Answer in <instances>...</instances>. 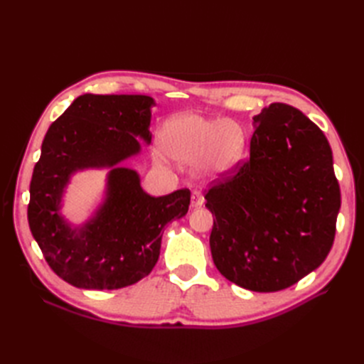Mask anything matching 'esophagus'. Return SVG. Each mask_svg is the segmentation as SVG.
Segmentation results:
<instances>
[{"instance_id":"1","label":"esophagus","mask_w":364,"mask_h":364,"mask_svg":"<svg viewBox=\"0 0 364 364\" xmlns=\"http://www.w3.org/2000/svg\"><path fill=\"white\" fill-rule=\"evenodd\" d=\"M203 202H205V199H203V196H202L199 191H194V193L191 194V208H193V209L200 208V206L203 205Z\"/></svg>"}]
</instances>
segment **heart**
Instances as JSON below:
<instances>
[{"label": "heart", "instance_id": "obj_1", "mask_svg": "<svg viewBox=\"0 0 364 364\" xmlns=\"http://www.w3.org/2000/svg\"><path fill=\"white\" fill-rule=\"evenodd\" d=\"M161 144L176 162H197L202 176L225 178L245 161L249 139L246 129L237 121L188 114L164 126Z\"/></svg>", "mask_w": 364, "mask_h": 364}]
</instances>
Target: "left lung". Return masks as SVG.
<instances>
[{"mask_svg":"<svg viewBox=\"0 0 364 364\" xmlns=\"http://www.w3.org/2000/svg\"><path fill=\"white\" fill-rule=\"evenodd\" d=\"M205 199L218 272L252 291L287 289L333 247L340 186L329 142L296 107L272 103L253 117L250 158Z\"/></svg>","mask_w":364,"mask_h":364,"instance_id":"8db88e82","label":"left lung"}]
</instances>
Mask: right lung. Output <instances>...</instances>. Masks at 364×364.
<instances>
[{
  "label": "right lung",
  "mask_w": 364,
  "mask_h": 364,
  "mask_svg": "<svg viewBox=\"0 0 364 364\" xmlns=\"http://www.w3.org/2000/svg\"><path fill=\"white\" fill-rule=\"evenodd\" d=\"M149 95L77 97L50 126L30 182L28 226L59 278L86 290H115L146 278L161 253L164 229L188 213L190 190L153 197L121 162L151 142ZM109 168L104 202L83 225L61 214L70 178Z\"/></svg>",
  "instance_id": "add662e5"
}]
</instances>
